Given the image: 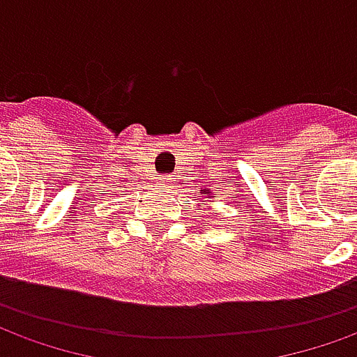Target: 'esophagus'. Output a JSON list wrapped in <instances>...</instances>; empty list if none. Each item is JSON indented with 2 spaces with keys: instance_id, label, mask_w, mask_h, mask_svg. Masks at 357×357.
I'll use <instances>...</instances> for the list:
<instances>
[{
  "instance_id": "obj_1",
  "label": "esophagus",
  "mask_w": 357,
  "mask_h": 357,
  "mask_svg": "<svg viewBox=\"0 0 357 357\" xmlns=\"http://www.w3.org/2000/svg\"><path fill=\"white\" fill-rule=\"evenodd\" d=\"M161 181H163L165 184L173 183V176H171V174H165V176H161Z\"/></svg>"
}]
</instances>
